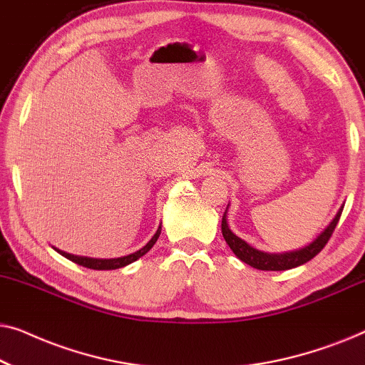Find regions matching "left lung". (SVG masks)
Listing matches in <instances>:
<instances>
[{
  "mask_svg": "<svg viewBox=\"0 0 365 365\" xmlns=\"http://www.w3.org/2000/svg\"><path fill=\"white\" fill-rule=\"evenodd\" d=\"M227 209L222 216V222H221V229H222V236L226 239V242L229 244V247L232 249V252L241 259L242 262L249 264L251 267L261 269V271H287V269L302 266L307 261H311L312 257H316L319 252L322 251L324 246H326L329 239H331L334 229H336L339 219H341L342 214V207L339 209V212L336 214V217L332 219V222L324 229V231L319 234L317 239L309 244V246L299 249V251H291V252H282V254H272V252H264L259 251V249L249 246L246 241H242L241 237H237L231 229L227 226V219H226Z\"/></svg>",
  "mask_w": 365,
  "mask_h": 365,
  "instance_id": "obj_1",
  "label": "left lung"
}]
</instances>
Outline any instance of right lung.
<instances>
[{"mask_svg": "<svg viewBox=\"0 0 365 365\" xmlns=\"http://www.w3.org/2000/svg\"><path fill=\"white\" fill-rule=\"evenodd\" d=\"M159 234H161V226H159V229L156 231V234L151 237V241H149L146 246L139 249V251L129 254V256H123V257H114V259H94V257H84V256H74V254H69V252H64L61 251V249L58 247H53L54 251L61 254V256H64L66 259H69V261L76 262L79 264V266L83 267H88V269H96V271H111V269H119V267H124L128 266V264H131L134 261H138L139 257L144 256L149 249H151L154 244H156Z\"/></svg>", "mask_w": 365, "mask_h": 365, "instance_id": "add662e5", "label": "right lung"}]
</instances>
